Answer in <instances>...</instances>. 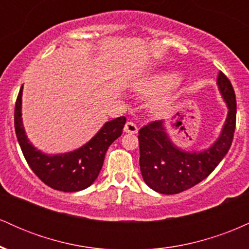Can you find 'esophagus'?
<instances>
[{
    "mask_svg": "<svg viewBox=\"0 0 249 249\" xmlns=\"http://www.w3.org/2000/svg\"><path fill=\"white\" fill-rule=\"evenodd\" d=\"M124 132L126 133H137L138 132V127H137V125L134 124L132 122H127L126 124H125L124 126Z\"/></svg>",
    "mask_w": 249,
    "mask_h": 249,
    "instance_id": "34e87169",
    "label": "esophagus"
}]
</instances>
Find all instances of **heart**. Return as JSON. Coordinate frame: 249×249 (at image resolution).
Listing matches in <instances>:
<instances>
[{
    "mask_svg": "<svg viewBox=\"0 0 249 249\" xmlns=\"http://www.w3.org/2000/svg\"><path fill=\"white\" fill-rule=\"evenodd\" d=\"M179 82V77L177 75H160L150 78L148 81L141 83L137 88V90L144 96L156 95V93L161 92V91L167 90V89L174 87ZM165 107L164 101H157L153 103L154 110H161Z\"/></svg>",
    "mask_w": 249,
    "mask_h": 249,
    "instance_id": "obj_1",
    "label": "heart"
}]
</instances>
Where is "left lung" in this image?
I'll use <instances>...</instances> for the list:
<instances>
[{
	"instance_id": "left-lung-1",
	"label": "left lung",
	"mask_w": 249,
	"mask_h": 249,
	"mask_svg": "<svg viewBox=\"0 0 249 249\" xmlns=\"http://www.w3.org/2000/svg\"><path fill=\"white\" fill-rule=\"evenodd\" d=\"M228 107L219 138L200 152H186L171 142L164 121L148 123L139 130L142 176L148 187L161 194H177L207 178L224 159L232 145L236 122V99L232 83L220 71L216 79Z\"/></svg>"
}]
</instances>
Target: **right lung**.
Listing matches in <instances>:
<instances>
[{
	"mask_svg": "<svg viewBox=\"0 0 249 249\" xmlns=\"http://www.w3.org/2000/svg\"><path fill=\"white\" fill-rule=\"evenodd\" d=\"M22 89L15 104V132L33 172L45 185L63 192H77L90 186L101 172L108 146L122 136L126 118L122 116L105 123L91 141L72 152L49 156L36 150L28 141L22 124Z\"/></svg>",
	"mask_w": 249,
	"mask_h": 249,
	"instance_id": "obj_1",
	"label": "right lung"
}]
</instances>
